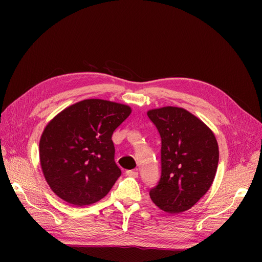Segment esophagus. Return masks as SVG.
<instances>
[{
    "instance_id": "1",
    "label": "esophagus",
    "mask_w": 262,
    "mask_h": 262,
    "mask_svg": "<svg viewBox=\"0 0 262 262\" xmlns=\"http://www.w3.org/2000/svg\"><path fill=\"white\" fill-rule=\"evenodd\" d=\"M125 175L129 176V177H132V178H138L139 172L137 170H126Z\"/></svg>"
}]
</instances>
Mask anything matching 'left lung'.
<instances>
[{"mask_svg": "<svg viewBox=\"0 0 262 262\" xmlns=\"http://www.w3.org/2000/svg\"><path fill=\"white\" fill-rule=\"evenodd\" d=\"M148 118L162 139V175L149 191L161 210H189L208 192L219 165L215 136L199 118L180 107L150 109Z\"/></svg>", "mask_w": 262, "mask_h": 262, "instance_id": "obj_1", "label": "left lung"}]
</instances>
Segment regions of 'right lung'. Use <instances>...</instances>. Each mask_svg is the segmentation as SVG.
<instances>
[{
  "instance_id": "obj_1",
  "label": "right lung",
  "mask_w": 262,
  "mask_h": 262,
  "mask_svg": "<svg viewBox=\"0 0 262 262\" xmlns=\"http://www.w3.org/2000/svg\"><path fill=\"white\" fill-rule=\"evenodd\" d=\"M131 112L119 102L85 99L63 109L46 125L39 158L46 181L62 200L84 207L107 195L121 175L113 133Z\"/></svg>"
}]
</instances>
